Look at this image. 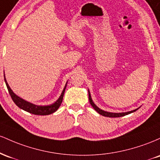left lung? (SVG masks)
Wrapping results in <instances>:
<instances>
[{"instance_id": "8db88e82", "label": "left lung", "mask_w": 160, "mask_h": 160, "mask_svg": "<svg viewBox=\"0 0 160 160\" xmlns=\"http://www.w3.org/2000/svg\"><path fill=\"white\" fill-rule=\"evenodd\" d=\"M89 103L91 104V105L92 106V108H94L95 111L98 112L99 114L104 116V117H123V116H125V115L129 114V113H132V112L136 111L138 109H138L134 110V111H129V112H126V113H110V112L102 111V110H101L100 108H98L96 105H95L94 103H93L92 100V98H91L90 93H89Z\"/></svg>"}]
</instances>
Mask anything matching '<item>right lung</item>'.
<instances>
[{
    "label": "right lung",
    "mask_w": 160,
    "mask_h": 160,
    "mask_svg": "<svg viewBox=\"0 0 160 160\" xmlns=\"http://www.w3.org/2000/svg\"><path fill=\"white\" fill-rule=\"evenodd\" d=\"M4 80L5 82H6V85L7 87V89H8L9 93H10L11 98H12V101L14 102L16 105L18 106L19 108L24 110V111L28 112V113H32V114H35V115H49L51 114V113H54L55 111H56L58 110V108L60 107L61 105L62 100H63V96H64V93H65V89H66V85L64 88L63 91H62L61 96L59 97V98L55 102L54 104H50V105H47V106H38V105H35V104H33L32 103H29V102H26V101L23 100L22 98H19V96H17L12 91V89H10V87L9 86L8 83H7L6 78H5V75H4Z\"/></svg>",
    "instance_id": "obj_1"
}]
</instances>
